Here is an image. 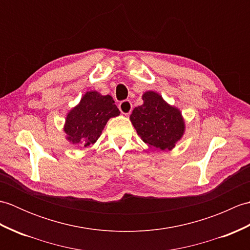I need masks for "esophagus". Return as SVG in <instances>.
Returning a JSON list of instances; mask_svg holds the SVG:
<instances>
[{
	"label": "esophagus",
	"instance_id": "1",
	"mask_svg": "<svg viewBox=\"0 0 250 250\" xmlns=\"http://www.w3.org/2000/svg\"><path fill=\"white\" fill-rule=\"evenodd\" d=\"M119 109L124 115H129L132 110V104L129 100L122 101L119 104Z\"/></svg>",
	"mask_w": 250,
	"mask_h": 250
}]
</instances>
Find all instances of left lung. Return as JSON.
I'll return each instance as SVG.
<instances>
[{"mask_svg": "<svg viewBox=\"0 0 250 250\" xmlns=\"http://www.w3.org/2000/svg\"><path fill=\"white\" fill-rule=\"evenodd\" d=\"M142 99L143 104L130 116L137 134L149 148L172 150L186 131L182 111L152 90L143 93Z\"/></svg>", "mask_w": 250, "mask_h": 250, "instance_id": "left-lung-1", "label": "left lung"}]
</instances>
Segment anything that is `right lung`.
I'll return each mask as SVG.
<instances>
[{
	"instance_id": "1",
	"label": "right lung",
	"mask_w": 250,
	"mask_h": 250,
	"mask_svg": "<svg viewBox=\"0 0 250 250\" xmlns=\"http://www.w3.org/2000/svg\"><path fill=\"white\" fill-rule=\"evenodd\" d=\"M119 115L120 111L109 94L103 95L97 90L87 91L79 103L66 114L63 125L65 139L73 145H93L102 134L107 121Z\"/></svg>"
}]
</instances>
